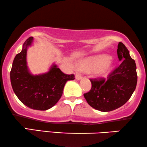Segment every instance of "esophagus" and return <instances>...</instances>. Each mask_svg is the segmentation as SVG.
Instances as JSON below:
<instances>
[{"mask_svg":"<svg viewBox=\"0 0 147 147\" xmlns=\"http://www.w3.org/2000/svg\"><path fill=\"white\" fill-rule=\"evenodd\" d=\"M82 78V76H81V74H76V79L78 80H81Z\"/></svg>","mask_w":147,"mask_h":147,"instance_id":"esophagus-1","label":"esophagus"}]
</instances>
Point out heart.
<instances>
[{
  "mask_svg": "<svg viewBox=\"0 0 147 147\" xmlns=\"http://www.w3.org/2000/svg\"><path fill=\"white\" fill-rule=\"evenodd\" d=\"M109 58L106 55L90 57L82 60L78 63V66L80 69L91 70L94 69V74L100 77L107 76L113 70V65L111 61H109Z\"/></svg>",
  "mask_w": 147,
  "mask_h": 147,
  "instance_id": "heart-1",
  "label": "heart"
}]
</instances>
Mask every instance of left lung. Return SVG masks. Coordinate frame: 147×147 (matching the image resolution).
Instances as JSON below:
<instances>
[{
	"mask_svg": "<svg viewBox=\"0 0 147 147\" xmlns=\"http://www.w3.org/2000/svg\"><path fill=\"white\" fill-rule=\"evenodd\" d=\"M117 56L121 63L107 79H90L92 88L84 94L89 105L98 111H113L123 105L135 90L137 84L136 65L122 42L117 46Z\"/></svg>",
	"mask_w": 147,
	"mask_h": 147,
	"instance_id": "1",
	"label": "left lung"
}]
</instances>
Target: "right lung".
I'll return each instance as SVG.
<instances>
[{
    "instance_id": "right-lung-1",
    "label": "right lung",
    "mask_w": 147,
    "mask_h": 147,
    "mask_svg": "<svg viewBox=\"0 0 147 147\" xmlns=\"http://www.w3.org/2000/svg\"><path fill=\"white\" fill-rule=\"evenodd\" d=\"M33 37L24 43L22 50L15 57L10 72L11 83L20 100L30 109L45 111L53 107L62 96L65 84L74 80V74L67 75L53 64L47 73L32 75L26 61L28 48L32 45Z\"/></svg>"
}]
</instances>
